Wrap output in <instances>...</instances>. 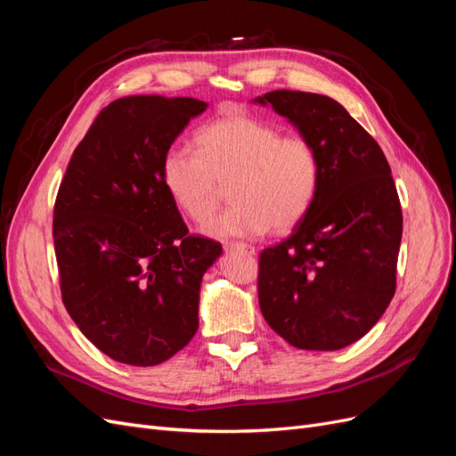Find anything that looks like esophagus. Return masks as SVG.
<instances>
[{"mask_svg":"<svg viewBox=\"0 0 456 456\" xmlns=\"http://www.w3.org/2000/svg\"><path fill=\"white\" fill-rule=\"evenodd\" d=\"M224 249H226V251H241V253H247V255H255V247H251L249 243H236V241H232V243H226V245H224Z\"/></svg>","mask_w":456,"mask_h":456,"instance_id":"1","label":"esophagus"}]
</instances>
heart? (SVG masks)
Returning <instances> with one entry per match:
<instances>
[{
  "mask_svg": "<svg viewBox=\"0 0 456 456\" xmlns=\"http://www.w3.org/2000/svg\"><path fill=\"white\" fill-rule=\"evenodd\" d=\"M196 150L171 146L161 181L173 203L196 223L209 218L230 184L228 209L203 226L213 238H251L270 226L295 228L306 216L322 178L315 146L281 134L272 123L230 112L196 134Z\"/></svg>",
  "mask_w": 456,
  "mask_h": 456,
  "instance_id": "obj_1",
  "label": "heart"
}]
</instances>
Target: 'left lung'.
I'll use <instances>...</instances> for the list:
<instances>
[{"mask_svg":"<svg viewBox=\"0 0 456 456\" xmlns=\"http://www.w3.org/2000/svg\"><path fill=\"white\" fill-rule=\"evenodd\" d=\"M253 102L287 118L322 163L306 216L260 253L262 315L295 348L350 346L375 327L395 293L403 216L390 165L330 96L281 89Z\"/></svg>","mask_w":456,"mask_h":456,"instance_id":"1","label":"left lung"}]
</instances>
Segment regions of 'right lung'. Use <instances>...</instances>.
<instances>
[{
    "label": "right lung",
    "mask_w": 456,
    "mask_h": 456,
    "mask_svg": "<svg viewBox=\"0 0 456 456\" xmlns=\"http://www.w3.org/2000/svg\"><path fill=\"white\" fill-rule=\"evenodd\" d=\"M207 102L134 94L108 104L77 144L54 203L62 302L108 357L169 360L196 335L203 273L223 245L188 236L161 159Z\"/></svg>",
    "instance_id": "add662e5"
}]
</instances>
